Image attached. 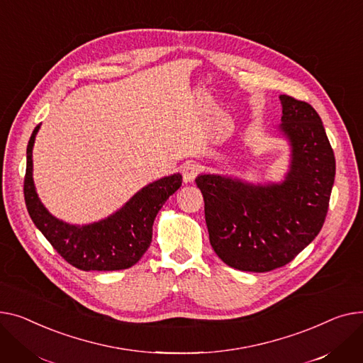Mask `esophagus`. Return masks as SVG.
I'll return each instance as SVG.
<instances>
[{
  "mask_svg": "<svg viewBox=\"0 0 363 363\" xmlns=\"http://www.w3.org/2000/svg\"><path fill=\"white\" fill-rule=\"evenodd\" d=\"M182 172H183V180L186 183H189V182H194L196 179V176L201 172V167L196 162H186L183 165Z\"/></svg>",
  "mask_w": 363,
  "mask_h": 363,
  "instance_id": "1",
  "label": "esophagus"
}]
</instances>
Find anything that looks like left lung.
Listing matches in <instances>:
<instances>
[{"instance_id": "8db88e82", "label": "left lung", "mask_w": 363, "mask_h": 363, "mask_svg": "<svg viewBox=\"0 0 363 363\" xmlns=\"http://www.w3.org/2000/svg\"><path fill=\"white\" fill-rule=\"evenodd\" d=\"M279 130L290 145L280 183L253 184L199 174L209 242L240 271L267 272L296 258L321 231L335 177V158L321 117L308 102L280 95Z\"/></svg>"}]
</instances>
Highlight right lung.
Wrapping results in <instances>:
<instances>
[{
	"mask_svg": "<svg viewBox=\"0 0 363 363\" xmlns=\"http://www.w3.org/2000/svg\"><path fill=\"white\" fill-rule=\"evenodd\" d=\"M40 124L26 151L25 202L38 230L52 247L82 271H117L133 267L152 242V225L165 201L182 186V174L162 177L142 187L118 211L91 224H69L55 218L40 202L33 183L32 151Z\"/></svg>",
	"mask_w": 363,
	"mask_h": 363,
	"instance_id": "right-lung-1",
	"label": "right lung"
}]
</instances>
